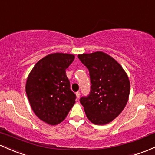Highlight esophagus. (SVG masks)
I'll return each mask as SVG.
<instances>
[{
	"instance_id": "obj_1",
	"label": "esophagus",
	"mask_w": 155,
	"mask_h": 155,
	"mask_svg": "<svg viewBox=\"0 0 155 155\" xmlns=\"http://www.w3.org/2000/svg\"><path fill=\"white\" fill-rule=\"evenodd\" d=\"M76 98L77 99H79V97H80V92H79V91H78V92H76Z\"/></svg>"
}]
</instances>
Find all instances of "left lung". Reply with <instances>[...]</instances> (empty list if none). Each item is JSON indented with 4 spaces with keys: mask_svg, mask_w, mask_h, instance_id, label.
I'll return each mask as SVG.
<instances>
[{
    "mask_svg": "<svg viewBox=\"0 0 155 155\" xmlns=\"http://www.w3.org/2000/svg\"><path fill=\"white\" fill-rule=\"evenodd\" d=\"M89 71L91 91L80 98L86 116L96 125L109 123L123 111L130 92L126 73L115 59L102 52L79 55Z\"/></svg>",
    "mask_w": 155,
    "mask_h": 155,
    "instance_id": "obj_1",
    "label": "left lung"
}]
</instances>
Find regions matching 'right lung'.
Listing matches in <instances>:
<instances>
[{
    "mask_svg": "<svg viewBox=\"0 0 155 155\" xmlns=\"http://www.w3.org/2000/svg\"><path fill=\"white\" fill-rule=\"evenodd\" d=\"M75 56L53 53L39 60L26 83V93L32 110L42 121L55 125L64 120L76 100L66 69Z\"/></svg>",
    "mask_w": 155,
    "mask_h": 155,
    "instance_id": "1",
    "label": "right lung"
}]
</instances>
